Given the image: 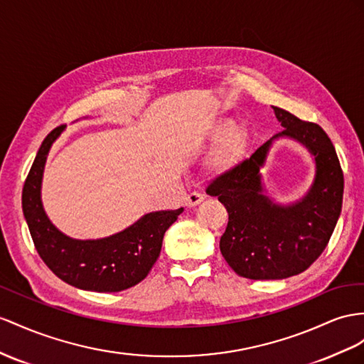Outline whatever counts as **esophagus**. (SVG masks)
<instances>
[{
	"label": "esophagus",
	"mask_w": 364,
	"mask_h": 364,
	"mask_svg": "<svg viewBox=\"0 0 364 364\" xmlns=\"http://www.w3.org/2000/svg\"><path fill=\"white\" fill-rule=\"evenodd\" d=\"M203 200H204V197H203L201 193L192 192V193L188 195V197H186L184 204H186V206H188V208H193V206H197V204H200Z\"/></svg>",
	"instance_id": "34e87169"
}]
</instances>
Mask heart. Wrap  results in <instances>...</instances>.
Wrapping results in <instances>:
<instances>
[{"mask_svg": "<svg viewBox=\"0 0 364 364\" xmlns=\"http://www.w3.org/2000/svg\"><path fill=\"white\" fill-rule=\"evenodd\" d=\"M209 141H217L209 156V169L213 173L225 175L238 167L243 161L249 146L247 130L229 119H220L206 130Z\"/></svg>", "mask_w": 364, "mask_h": 364, "instance_id": "b5f03b06", "label": "heart"}]
</instances>
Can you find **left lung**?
Masks as SVG:
<instances>
[{
  "label": "left lung",
  "mask_w": 364,
  "mask_h": 364,
  "mask_svg": "<svg viewBox=\"0 0 364 364\" xmlns=\"http://www.w3.org/2000/svg\"><path fill=\"white\" fill-rule=\"evenodd\" d=\"M284 127L240 163L213 180L206 192L218 197L229 213L220 250L245 278L283 279L306 271L329 243L341 213L344 178L329 136L315 123L274 107ZM291 137L314 156L316 176L303 199L289 205L268 197L259 170L275 139Z\"/></svg>",
  "instance_id": "8db88e82"
}]
</instances>
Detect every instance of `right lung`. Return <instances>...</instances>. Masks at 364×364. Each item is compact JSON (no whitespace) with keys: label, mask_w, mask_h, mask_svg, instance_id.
<instances>
[{"label":"right lung","mask_w":364,"mask_h":364,"mask_svg":"<svg viewBox=\"0 0 364 364\" xmlns=\"http://www.w3.org/2000/svg\"><path fill=\"white\" fill-rule=\"evenodd\" d=\"M64 126L44 138L23 188V212L33 245L50 271L70 286L93 292H119L138 284L160 257L163 237L183 212L156 210L106 238L75 240L46 215L41 183L46 160Z\"/></svg>","instance_id":"right-lung-1"}]
</instances>
